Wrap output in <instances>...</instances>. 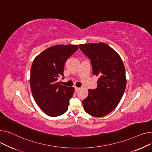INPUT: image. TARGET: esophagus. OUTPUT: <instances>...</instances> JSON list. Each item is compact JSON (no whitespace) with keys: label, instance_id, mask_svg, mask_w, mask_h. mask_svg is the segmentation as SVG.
I'll return each mask as SVG.
<instances>
[{"label":"esophagus","instance_id":"34e87169","mask_svg":"<svg viewBox=\"0 0 152 152\" xmlns=\"http://www.w3.org/2000/svg\"><path fill=\"white\" fill-rule=\"evenodd\" d=\"M75 91H76V92H77L78 90L80 89V88H79V87H76V86H75Z\"/></svg>","mask_w":152,"mask_h":152}]
</instances>
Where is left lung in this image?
Wrapping results in <instances>:
<instances>
[{
  "instance_id": "8db88e82",
  "label": "left lung",
  "mask_w": 152,
  "mask_h": 152,
  "mask_svg": "<svg viewBox=\"0 0 152 152\" xmlns=\"http://www.w3.org/2000/svg\"><path fill=\"white\" fill-rule=\"evenodd\" d=\"M91 60L93 75L99 77L97 87L89 89L83 101L84 108L95 117L104 116L119 104L126 86V71L120 56L107 44L91 43L79 45Z\"/></svg>"
}]
</instances>
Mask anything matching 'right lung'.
<instances>
[{
	"label": "right lung",
	"mask_w": 152,
	"mask_h": 152,
	"mask_svg": "<svg viewBox=\"0 0 152 152\" xmlns=\"http://www.w3.org/2000/svg\"><path fill=\"white\" fill-rule=\"evenodd\" d=\"M78 49L77 45L50 47L34 58L31 68L30 87L37 105L48 116L65 113L75 88L61 85L58 77L63 76L66 60Z\"/></svg>",
	"instance_id": "1"
}]
</instances>
